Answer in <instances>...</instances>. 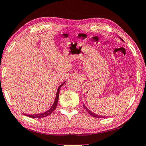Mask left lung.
I'll return each instance as SVG.
<instances>
[{
  "label": "left lung",
  "instance_id": "left-lung-1",
  "mask_svg": "<svg viewBox=\"0 0 146 146\" xmlns=\"http://www.w3.org/2000/svg\"><path fill=\"white\" fill-rule=\"evenodd\" d=\"M119 38H120V40H122V39L121 38L119 37ZM123 41V40H122ZM84 108L86 110L88 111V113L90 114V115H91V116H93V117H96V118H105V117H106V116H102V115H97V114H96V113H93V112H92L91 111H90L85 106V105L84 104Z\"/></svg>",
  "mask_w": 146,
  "mask_h": 146
}]
</instances>
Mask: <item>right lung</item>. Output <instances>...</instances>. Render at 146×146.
Segmentation results:
<instances>
[{
  "label": "right lung",
  "instance_id": "add662e5",
  "mask_svg": "<svg viewBox=\"0 0 146 146\" xmlns=\"http://www.w3.org/2000/svg\"><path fill=\"white\" fill-rule=\"evenodd\" d=\"M65 82H64L63 84H62L60 86L58 87V89H57V94H56V96H55V101L54 103H53V106L50 108V109H49L48 111L44 112V113H37V114H25V113H23L26 116H28V117H33V118H42V117H47V116L50 115V114L52 113V112L55 110L56 109V108H57V102H58V100H59V91H60V88L62 86H63Z\"/></svg>",
  "mask_w": 146,
  "mask_h": 146
}]
</instances>
